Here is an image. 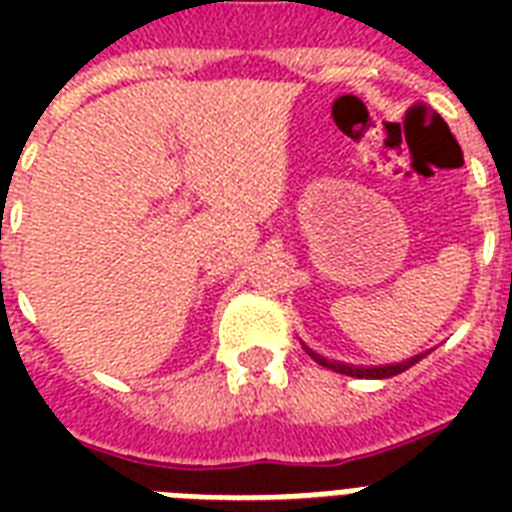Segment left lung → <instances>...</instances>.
Segmentation results:
<instances>
[{
  "label": "left lung",
  "instance_id": "obj_1",
  "mask_svg": "<svg viewBox=\"0 0 512 512\" xmlns=\"http://www.w3.org/2000/svg\"><path fill=\"white\" fill-rule=\"evenodd\" d=\"M308 356H311L316 364L327 366V369H332V372L337 374H348V377H358V380H388V377H393V374L406 372L409 366L422 361V358L428 356V350H425V353H417V356L412 358H406V361H401V364H385V366H353V364H342V361H327V358L319 356V353H313V350H308Z\"/></svg>",
  "mask_w": 512,
  "mask_h": 512
}]
</instances>
